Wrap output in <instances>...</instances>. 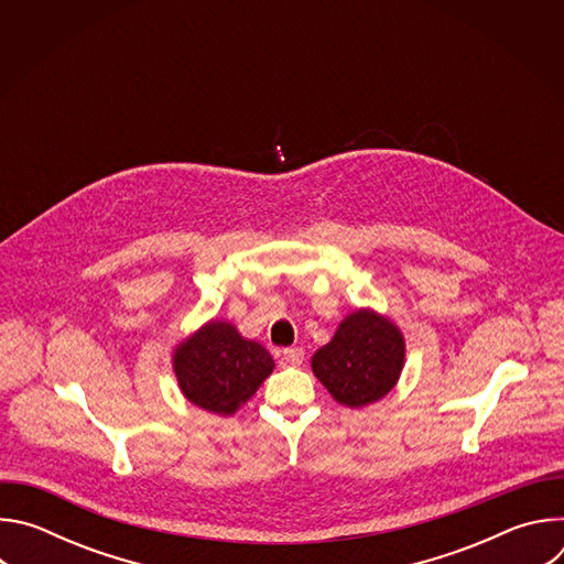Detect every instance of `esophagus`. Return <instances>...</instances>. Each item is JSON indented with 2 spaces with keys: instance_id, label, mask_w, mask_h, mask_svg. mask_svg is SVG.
I'll use <instances>...</instances> for the list:
<instances>
[{
  "instance_id": "34e87169",
  "label": "esophagus",
  "mask_w": 564,
  "mask_h": 564,
  "mask_svg": "<svg viewBox=\"0 0 564 564\" xmlns=\"http://www.w3.org/2000/svg\"><path fill=\"white\" fill-rule=\"evenodd\" d=\"M283 359H285L288 364H292V366H301L303 359H305V350L299 348V346L285 348V350H283Z\"/></svg>"
}]
</instances>
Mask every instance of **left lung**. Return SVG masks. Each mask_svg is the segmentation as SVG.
I'll list each match as a JSON object with an SVG mask.
<instances>
[{
    "label": "left lung",
    "instance_id": "left-lung-1",
    "mask_svg": "<svg viewBox=\"0 0 564 564\" xmlns=\"http://www.w3.org/2000/svg\"><path fill=\"white\" fill-rule=\"evenodd\" d=\"M404 359L406 341L401 330L388 316L359 307L312 355V372L341 406L364 409L397 386Z\"/></svg>",
    "mask_w": 564,
    "mask_h": 564
}]
</instances>
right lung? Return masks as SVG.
I'll return each instance as SVG.
<instances>
[{
    "mask_svg": "<svg viewBox=\"0 0 564 564\" xmlns=\"http://www.w3.org/2000/svg\"><path fill=\"white\" fill-rule=\"evenodd\" d=\"M178 388L194 406L234 415L272 375V355L246 339L229 321H207L172 355Z\"/></svg>",
    "mask_w": 564,
    "mask_h": 564,
    "instance_id": "right-lung-1",
    "label": "right lung"
}]
</instances>
